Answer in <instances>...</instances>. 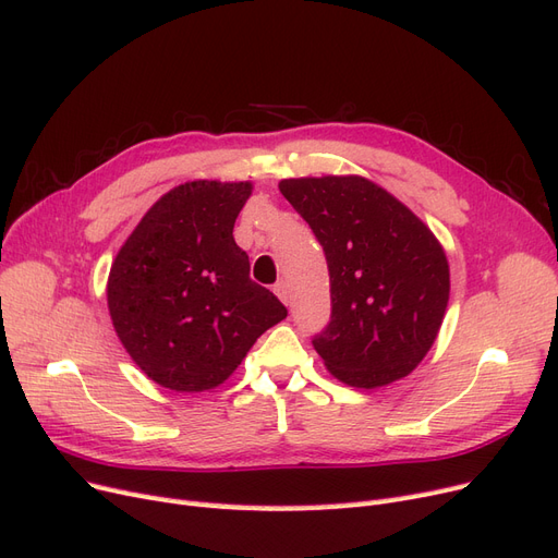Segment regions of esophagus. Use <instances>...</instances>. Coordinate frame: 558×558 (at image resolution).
I'll return each mask as SVG.
<instances>
[{
    "label": "esophagus",
    "mask_w": 558,
    "mask_h": 558,
    "mask_svg": "<svg viewBox=\"0 0 558 558\" xmlns=\"http://www.w3.org/2000/svg\"><path fill=\"white\" fill-rule=\"evenodd\" d=\"M275 293H277V298H279L281 302H286V305H289V300H291L289 283H286L283 279H281V281H277V283H275Z\"/></svg>",
    "instance_id": "1"
}]
</instances>
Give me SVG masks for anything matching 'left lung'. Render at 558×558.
Returning <instances> with one entry per match:
<instances>
[{
  "label": "left lung",
  "instance_id": "8db88e82",
  "mask_svg": "<svg viewBox=\"0 0 558 558\" xmlns=\"http://www.w3.org/2000/svg\"><path fill=\"white\" fill-rule=\"evenodd\" d=\"M279 191L326 253L330 320L312 337L318 356L359 388L410 375L447 310L440 242L402 202L361 177L286 179Z\"/></svg>",
  "mask_w": 558,
  "mask_h": 558
}]
</instances>
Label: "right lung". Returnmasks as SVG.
Instances as JSON below:
<instances>
[{"label":"right lung","instance_id":"obj_1","mask_svg":"<svg viewBox=\"0 0 558 558\" xmlns=\"http://www.w3.org/2000/svg\"><path fill=\"white\" fill-rule=\"evenodd\" d=\"M251 183L191 181L162 195L118 251L107 298L113 328L144 373L172 391L223 384L286 318L248 277L232 228Z\"/></svg>","mask_w":558,"mask_h":558}]
</instances>
